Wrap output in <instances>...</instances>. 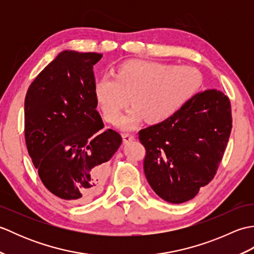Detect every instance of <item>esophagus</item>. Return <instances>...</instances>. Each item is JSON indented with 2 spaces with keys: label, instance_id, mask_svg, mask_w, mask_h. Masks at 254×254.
<instances>
[{
  "label": "esophagus",
  "instance_id": "esophagus-1",
  "mask_svg": "<svg viewBox=\"0 0 254 254\" xmlns=\"http://www.w3.org/2000/svg\"><path fill=\"white\" fill-rule=\"evenodd\" d=\"M122 138H123V143H130V142H132L133 141V139L134 138H135V137H134V135H133V134H123V135H122Z\"/></svg>",
  "mask_w": 254,
  "mask_h": 254
}]
</instances>
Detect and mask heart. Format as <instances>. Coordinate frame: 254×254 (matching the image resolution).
Masks as SVG:
<instances>
[{
	"label": "heart",
	"mask_w": 254,
	"mask_h": 254,
	"mask_svg": "<svg viewBox=\"0 0 254 254\" xmlns=\"http://www.w3.org/2000/svg\"><path fill=\"white\" fill-rule=\"evenodd\" d=\"M201 83V74L192 66L128 60L113 75L96 80L94 96L102 117L110 123L120 118L131 96L136 106L118 121L122 130H131L145 119L163 123L176 117L196 95Z\"/></svg>",
	"instance_id": "heart-1"
}]
</instances>
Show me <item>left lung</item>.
<instances>
[{
    "label": "left lung",
    "instance_id": "1",
    "mask_svg": "<svg viewBox=\"0 0 254 254\" xmlns=\"http://www.w3.org/2000/svg\"><path fill=\"white\" fill-rule=\"evenodd\" d=\"M230 101L207 89L170 120L143 128L144 172L154 192L166 202L193 198L213 180L233 127Z\"/></svg>",
    "mask_w": 254,
    "mask_h": 254
}]
</instances>
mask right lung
Returning a JSON list of instances; mask_svg holds the SVG:
<instances>
[{
    "instance_id": "right-lung-1",
    "label": "right lung",
    "mask_w": 254,
    "mask_h": 254,
    "mask_svg": "<svg viewBox=\"0 0 254 254\" xmlns=\"http://www.w3.org/2000/svg\"><path fill=\"white\" fill-rule=\"evenodd\" d=\"M100 53L64 50L42 69L25 98V139L45 187L64 201H90L104 187L108 161L122 143L94 96Z\"/></svg>"
}]
</instances>
